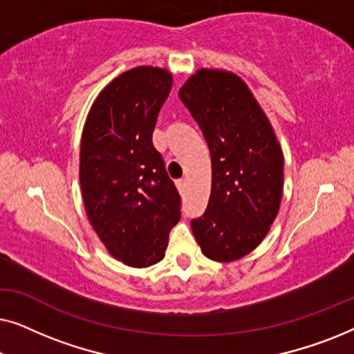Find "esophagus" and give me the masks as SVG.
Instances as JSON below:
<instances>
[{
    "instance_id": "obj_1",
    "label": "esophagus",
    "mask_w": 354,
    "mask_h": 354,
    "mask_svg": "<svg viewBox=\"0 0 354 354\" xmlns=\"http://www.w3.org/2000/svg\"><path fill=\"white\" fill-rule=\"evenodd\" d=\"M176 187H177V190L182 193L183 190H185V180H183V178H178V180H176Z\"/></svg>"
}]
</instances>
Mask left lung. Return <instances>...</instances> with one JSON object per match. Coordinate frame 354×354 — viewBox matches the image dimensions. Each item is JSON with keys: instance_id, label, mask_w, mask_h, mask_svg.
<instances>
[{"instance_id": "left-lung-1", "label": "left lung", "mask_w": 354, "mask_h": 354, "mask_svg": "<svg viewBox=\"0 0 354 354\" xmlns=\"http://www.w3.org/2000/svg\"><path fill=\"white\" fill-rule=\"evenodd\" d=\"M178 96L211 153L207 209L192 221L203 254L230 263L250 254L270 230L283 193V153L272 124L243 79L198 69Z\"/></svg>"}]
</instances>
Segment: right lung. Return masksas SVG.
<instances>
[{"label":"right lung","mask_w":354,"mask_h":354,"mask_svg":"<svg viewBox=\"0 0 354 354\" xmlns=\"http://www.w3.org/2000/svg\"><path fill=\"white\" fill-rule=\"evenodd\" d=\"M171 86L161 67L124 72L96 96L82 132L86 216L109 254L130 268L159 263L180 219V195L151 140Z\"/></svg>","instance_id":"1"}]
</instances>
